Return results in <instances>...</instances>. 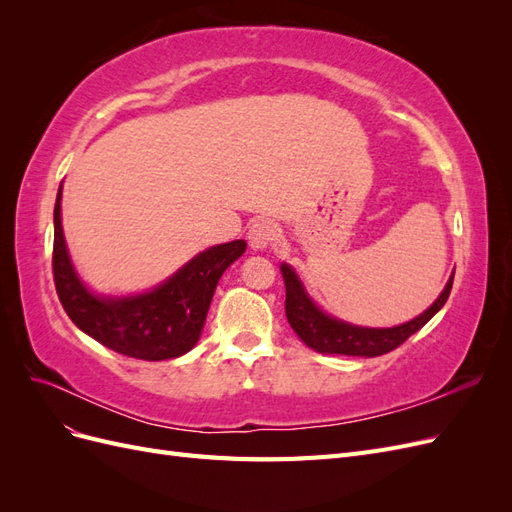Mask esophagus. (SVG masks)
I'll return each mask as SVG.
<instances>
[{"label": "esophagus", "instance_id": "34e87169", "mask_svg": "<svg viewBox=\"0 0 512 512\" xmlns=\"http://www.w3.org/2000/svg\"><path fill=\"white\" fill-rule=\"evenodd\" d=\"M277 237H280V230L273 220H256L247 230V241H250L252 250H265L277 241Z\"/></svg>", "mask_w": 512, "mask_h": 512}]
</instances>
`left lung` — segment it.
Listing matches in <instances>:
<instances>
[{
    "label": "left lung",
    "mask_w": 512,
    "mask_h": 512,
    "mask_svg": "<svg viewBox=\"0 0 512 512\" xmlns=\"http://www.w3.org/2000/svg\"><path fill=\"white\" fill-rule=\"evenodd\" d=\"M282 275L286 282V318L294 333H297L309 348L324 354L380 356L399 348L410 335H414L418 329H423L425 324L440 312L448 299V294H451L455 271L438 301L433 303L425 314L393 329H363L329 318L309 301L299 277L294 275V271L288 265H282Z\"/></svg>",
    "instance_id": "1"
}]
</instances>
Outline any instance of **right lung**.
Returning a JSON list of instances; mask_svg holds the SVG:
<instances>
[{"instance_id": "1", "label": "right lung", "mask_w": 512, "mask_h": 512, "mask_svg": "<svg viewBox=\"0 0 512 512\" xmlns=\"http://www.w3.org/2000/svg\"><path fill=\"white\" fill-rule=\"evenodd\" d=\"M61 188L55 203L53 280L70 320L102 346L141 361H166L188 352L200 337L215 286L245 252L230 241L198 254L168 282L126 299L94 297L76 277L61 230Z\"/></svg>"}]
</instances>
